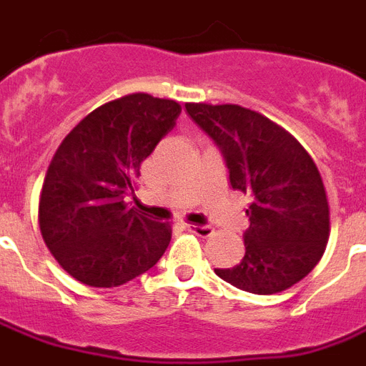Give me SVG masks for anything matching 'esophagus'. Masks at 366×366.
Returning <instances> with one entry per match:
<instances>
[{"label": "esophagus", "mask_w": 366, "mask_h": 366, "mask_svg": "<svg viewBox=\"0 0 366 366\" xmlns=\"http://www.w3.org/2000/svg\"><path fill=\"white\" fill-rule=\"evenodd\" d=\"M186 227V231H189V233L197 234V237H210L212 234V227L210 225H193V224H186L184 225Z\"/></svg>", "instance_id": "34e87169"}]
</instances>
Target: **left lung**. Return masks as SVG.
Returning a JSON list of instances; mask_svg holds the SVG:
<instances>
[{
    "label": "left lung",
    "mask_w": 366,
    "mask_h": 366,
    "mask_svg": "<svg viewBox=\"0 0 366 366\" xmlns=\"http://www.w3.org/2000/svg\"><path fill=\"white\" fill-rule=\"evenodd\" d=\"M186 112L219 148L229 184L250 199L246 254L214 269L242 291L272 295L302 280L322 259L329 204L316 163L274 122L239 105L188 103Z\"/></svg>",
    "instance_id": "left-lung-1"
}]
</instances>
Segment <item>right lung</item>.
<instances>
[{"instance_id":"obj_1","label":"right lung","mask_w":366,"mask_h":366,"mask_svg":"<svg viewBox=\"0 0 366 366\" xmlns=\"http://www.w3.org/2000/svg\"><path fill=\"white\" fill-rule=\"evenodd\" d=\"M180 111L177 101L132 94L90 112L59 144L44 178L39 224L50 254L86 286H122L167 250L169 224L126 209L124 199Z\"/></svg>"}]
</instances>
